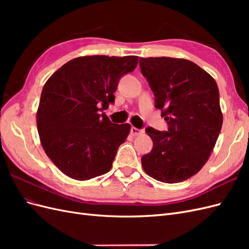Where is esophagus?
<instances>
[{
  "label": "esophagus",
  "instance_id": "1",
  "mask_svg": "<svg viewBox=\"0 0 249 249\" xmlns=\"http://www.w3.org/2000/svg\"><path fill=\"white\" fill-rule=\"evenodd\" d=\"M141 133H142V130H139V129H137V127H135V126L131 127V134L133 135V136H138V135L141 134Z\"/></svg>",
  "mask_w": 249,
  "mask_h": 249
}]
</instances>
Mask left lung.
<instances>
[{
	"mask_svg": "<svg viewBox=\"0 0 249 249\" xmlns=\"http://www.w3.org/2000/svg\"><path fill=\"white\" fill-rule=\"evenodd\" d=\"M140 71L155 95L167 131L145 129L153 149L142 167L163 183L191 178L209 159L222 126L219 90L215 80L189 60L170 57L139 59Z\"/></svg>",
	"mask_w": 249,
	"mask_h": 249,
	"instance_id": "obj_1",
	"label": "left lung"
}]
</instances>
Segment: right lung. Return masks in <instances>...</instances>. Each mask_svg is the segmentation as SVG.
I'll list each match as a JSON object with an SVG mask.
<instances>
[{
    "label": "right lung",
    "mask_w": 249,
    "mask_h": 249,
    "mask_svg": "<svg viewBox=\"0 0 249 249\" xmlns=\"http://www.w3.org/2000/svg\"><path fill=\"white\" fill-rule=\"evenodd\" d=\"M137 63V56L78 57L44 84L37 129L44 152L67 177L87 180L110 170L131 125L112 124L104 110Z\"/></svg>",
    "instance_id": "1"
}]
</instances>
